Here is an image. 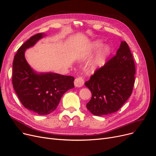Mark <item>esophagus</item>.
Returning <instances> with one entry per match:
<instances>
[{"mask_svg":"<svg viewBox=\"0 0 156 156\" xmlns=\"http://www.w3.org/2000/svg\"><path fill=\"white\" fill-rule=\"evenodd\" d=\"M74 84L76 87H81L84 85V80L82 77H78L75 80Z\"/></svg>","mask_w":156,"mask_h":156,"instance_id":"obj_1","label":"esophagus"}]
</instances>
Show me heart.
Instances as JSON below:
<instances>
[{
  "label": "heart",
  "instance_id": "1",
  "mask_svg": "<svg viewBox=\"0 0 156 156\" xmlns=\"http://www.w3.org/2000/svg\"><path fill=\"white\" fill-rule=\"evenodd\" d=\"M102 45L103 42L102 40H97L94 41V42H92L89 45L87 52L80 55V59H83L87 55L90 54V53L98 50V49L100 48L102 46ZM111 49L107 45L105 46L102 50L97 54L95 58L90 62L88 65V69L92 72H94L102 68L105 63L106 58H107L108 56L109 55Z\"/></svg>",
  "mask_w": 156,
  "mask_h": 156
}]
</instances>
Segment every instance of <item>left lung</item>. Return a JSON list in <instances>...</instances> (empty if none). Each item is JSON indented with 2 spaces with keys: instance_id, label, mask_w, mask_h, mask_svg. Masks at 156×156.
<instances>
[{
  "instance_id": "left-lung-1",
  "label": "left lung",
  "mask_w": 156,
  "mask_h": 156,
  "mask_svg": "<svg viewBox=\"0 0 156 156\" xmlns=\"http://www.w3.org/2000/svg\"><path fill=\"white\" fill-rule=\"evenodd\" d=\"M135 74L133 55L127 43L122 41L116 55L85 83L92 94L87 104L88 110L95 116L118 111L132 94Z\"/></svg>"
}]
</instances>
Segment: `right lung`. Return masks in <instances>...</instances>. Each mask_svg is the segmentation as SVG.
<instances>
[{
	"mask_svg": "<svg viewBox=\"0 0 156 156\" xmlns=\"http://www.w3.org/2000/svg\"><path fill=\"white\" fill-rule=\"evenodd\" d=\"M46 37L36 34L24 42L16 54L12 63V85L19 99L26 109L40 115H47L58 105L63 94L75 87V78L54 73H38L25 59L27 48Z\"/></svg>",
	"mask_w": 156,
	"mask_h": 156,
	"instance_id": "obj_1",
	"label": "right lung"
}]
</instances>
